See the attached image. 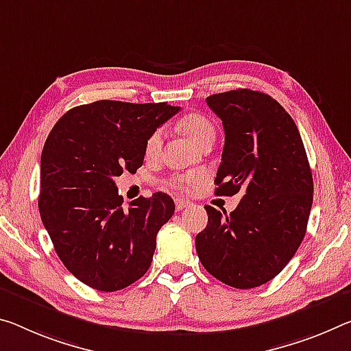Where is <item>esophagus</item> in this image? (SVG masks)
Wrapping results in <instances>:
<instances>
[{
  "label": "esophagus",
  "mask_w": 351,
  "mask_h": 351,
  "mask_svg": "<svg viewBox=\"0 0 351 351\" xmlns=\"http://www.w3.org/2000/svg\"><path fill=\"white\" fill-rule=\"evenodd\" d=\"M191 206V203L186 202V199H176V210H182Z\"/></svg>",
  "instance_id": "1"
}]
</instances>
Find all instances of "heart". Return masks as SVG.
<instances>
[{
	"instance_id": "1",
	"label": "heart",
	"mask_w": 351,
	"mask_h": 351,
	"mask_svg": "<svg viewBox=\"0 0 351 351\" xmlns=\"http://www.w3.org/2000/svg\"><path fill=\"white\" fill-rule=\"evenodd\" d=\"M180 126L181 130L184 131V134L198 147H203L204 143H208L215 138V128L213 125V121L206 119L204 115H199V114L187 115L181 120ZM162 138H164L162 128L154 130L152 134L147 137L145 154L148 158H154V156L159 153L160 145H162ZM203 181H204L203 171H189V173H180V175L171 176L170 180L167 181V186L175 189L178 192L192 193L202 186Z\"/></svg>"
}]
</instances>
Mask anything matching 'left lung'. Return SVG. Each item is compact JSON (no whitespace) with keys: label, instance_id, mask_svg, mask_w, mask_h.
<instances>
[{"label":"left lung","instance_id":"8db88e82","mask_svg":"<svg viewBox=\"0 0 351 351\" xmlns=\"http://www.w3.org/2000/svg\"><path fill=\"white\" fill-rule=\"evenodd\" d=\"M206 103L225 130L215 193L245 195L230 214L206 206L195 248L217 280L258 287L285 269L306 234L314 193L308 156L295 121L267 93L237 88Z\"/></svg>","mask_w":351,"mask_h":351}]
</instances>
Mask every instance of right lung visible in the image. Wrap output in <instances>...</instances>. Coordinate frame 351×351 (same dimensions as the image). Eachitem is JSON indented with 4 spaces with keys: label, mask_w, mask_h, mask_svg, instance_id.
I'll list each match as a JSON object with an SVG mask.
<instances>
[{
    "label": "right lung",
    "mask_w": 351,
    "mask_h": 351,
    "mask_svg": "<svg viewBox=\"0 0 351 351\" xmlns=\"http://www.w3.org/2000/svg\"><path fill=\"white\" fill-rule=\"evenodd\" d=\"M178 110L167 103L99 99L70 109L48 134L38 210L59 259L92 289L120 291L152 265L173 199L156 192L123 206L114 178L136 173L147 137Z\"/></svg>",
    "instance_id": "add662e5"
}]
</instances>
